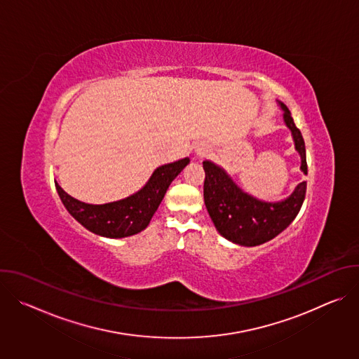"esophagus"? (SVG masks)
<instances>
[{"instance_id":"34e87169","label":"esophagus","mask_w":359,"mask_h":359,"mask_svg":"<svg viewBox=\"0 0 359 359\" xmlns=\"http://www.w3.org/2000/svg\"><path fill=\"white\" fill-rule=\"evenodd\" d=\"M197 153H198V155H201V153H204V151H203V149H198Z\"/></svg>"}]
</instances>
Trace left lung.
Masks as SVG:
<instances>
[{
    "label": "left lung",
    "mask_w": 359,
    "mask_h": 359,
    "mask_svg": "<svg viewBox=\"0 0 359 359\" xmlns=\"http://www.w3.org/2000/svg\"><path fill=\"white\" fill-rule=\"evenodd\" d=\"M284 111V122L292 133L295 150L301 156V170L306 175L305 143L299 129L287 107L278 102ZM204 204L217 229L227 240L252 247L270 241L285 230L298 215L305 198L306 182H301L290 197L277 203L262 201L244 193L233 179L210 161L203 162Z\"/></svg>",
    "instance_id": "8db88e82"
}]
</instances>
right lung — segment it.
I'll return each mask as SVG.
<instances>
[{
  "mask_svg": "<svg viewBox=\"0 0 359 359\" xmlns=\"http://www.w3.org/2000/svg\"><path fill=\"white\" fill-rule=\"evenodd\" d=\"M189 162V158H184L159 166L139 191L107 204H88L65 193L58 183L55 187L65 209L86 230L102 237L122 238L147 227L170 183Z\"/></svg>",
  "mask_w": 359,
  "mask_h": 359,
  "instance_id": "right-lung-1",
  "label": "right lung"
}]
</instances>
